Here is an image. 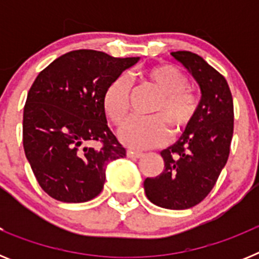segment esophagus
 Returning <instances> with one entry per match:
<instances>
[{
    "label": "esophagus",
    "instance_id": "esophagus-1",
    "mask_svg": "<svg viewBox=\"0 0 259 259\" xmlns=\"http://www.w3.org/2000/svg\"><path fill=\"white\" fill-rule=\"evenodd\" d=\"M128 158H143L144 154L141 152H136V150H127Z\"/></svg>",
    "mask_w": 259,
    "mask_h": 259
}]
</instances>
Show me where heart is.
<instances>
[{"instance_id":"b5f03b06","label":"heart","mask_w":259,"mask_h":259,"mask_svg":"<svg viewBox=\"0 0 259 259\" xmlns=\"http://www.w3.org/2000/svg\"><path fill=\"white\" fill-rule=\"evenodd\" d=\"M143 79L159 92L150 118H134L119 131V139L134 149H148L162 145L168 137V124L175 135L184 131L197 115L200 100L188 87V77L180 68L168 63L146 68ZM130 83L127 77H115L105 89L102 104L105 114L115 125L127 118Z\"/></svg>"}]
</instances>
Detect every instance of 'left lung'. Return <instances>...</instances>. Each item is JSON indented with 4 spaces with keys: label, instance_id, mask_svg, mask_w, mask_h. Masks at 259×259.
I'll return each mask as SVG.
<instances>
[{
    "label": "left lung",
    "instance_id": "obj_1",
    "mask_svg": "<svg viewBox=\"0 0 259 259\" xmlns=\"http://www.w3.org/2000/svg\"><path fill=\"white\" fill-rule=\"evenodd\" d=\"M197 81L201 101L197 115L174 145L162 150L161 175L146 178V197L157 206L184 210L206 197L230 155L233 135V100L227 80L192 52H172Z\"/></svg>",
    "mask_w": 259,
    "mask_h": 259
}]
</instances>
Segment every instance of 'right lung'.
Returning a JSON list of instances; mask_svg holds the SVG:
<instances>
[{"label": "right lung", "mask_w": 259, "mask_h": 259, "mask_svg": "<svg viewBox=\"0 0 259 259\" xmlns=\"http://www.w3.org/2000/svg\"><path fill=\"white\" fill-rule=\"evenodd\" d=\"M139 57L66 53L41 71L27 95L23 148L38 184L61 202H87L101 193L106 164L125 157L107 127L105 89Z\"/></svg>", "instance_id": "1"}]
</instances>
